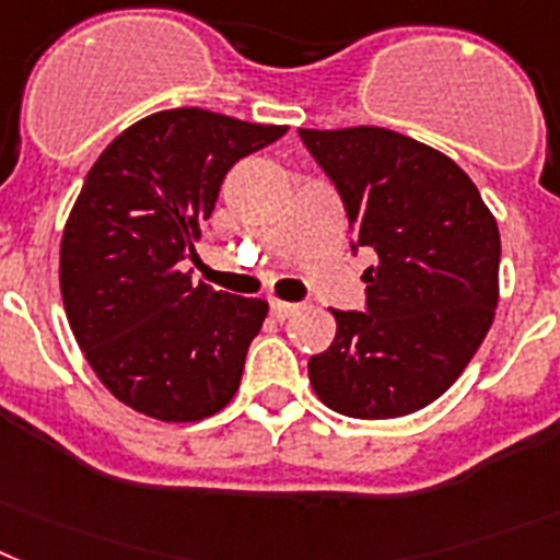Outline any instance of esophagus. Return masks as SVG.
<instances>
[{"label":"esophagus","mask_w":560,"mask_h":560,"mask_svg":"<svg viewBox=\"0 0 560 560\" xmlns=\"http://www.w3.org/2000/svg\"><path fill=\"white\" fill-rule=\"evenodd\" d=\"M295 310H299V304H293V302H279V299H276V302H270V313L276 318H290Z\"/></svg>","instance_id":"1"}]
</instances>
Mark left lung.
Listing matches in <instances>:
<instances>
[{"label": "left lung", "mask_w": 560, "mask_h": 560, "mask_svg": "<svg viewBox=\"0 0 560 560\" xmlns=\"http://www.w3.org/2000/svg\"><path fill=\"white\" fill-rule=\"evenodd\" d=\"M368 247V310H332L336 338L307 364L330 410L410 416L444 396L495 318L501 236L450 156L387 128L299 130Z\"/></svg>", "instance_id": "left-lung-1"}]
</instances>
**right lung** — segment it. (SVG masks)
<instances>
[{
	"label": "right lung",
	"mask_w": 560,
	"mask_h": 560,
	"mask_svg": "<svg viewBox=\"0 0 560 560\" xmlns=\"http://www.w3.org/2000/svg\"><path fill=\"white\" fill-rule=\"evenodd\" d=\"M284 133L201 107L159 110L84 178L59 250L65 313L98 382L136 412L201 421L236 396L267 302L192 284L178 261L230 167Z\"/></svg>",
	"instance_id": "1"
}]
</instances>
